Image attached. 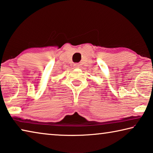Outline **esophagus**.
<instances>
[{
  "instance_id": "34e87169",
  "label": "esophagus",
  "mask_w": 153,
  "mask_h": 153,
  "mask_svg": "<svg viewBox=\"0 0 153 153\" xmlns=\"http://www.w3.org/2000/svg\"><path fill=\"white\" fill-rule=\"evenodd\" d=\"M74 68H79V64H74Z\"/></svg>"
}]
</instances>
